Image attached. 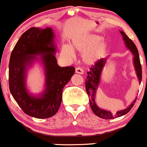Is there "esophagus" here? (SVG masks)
<instances>
[{
    "label": "esophagus",
    "mask_w": 147,
    "mask_h": 147,
    "mask_svg": "<svg viewBox=\"0 0 147 147\" xmlns=\"http://www.w3.org/2000/svg\"><path fill=\"white\" fill-rule=\"evenodd\" d=\"M76 74H83L84 71V70L82 68L77 67V68H76Z\"/></svg>",
    "instance_id": "obj_1"
}]
</instances>
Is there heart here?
Wrapping results in <instances>:
<instances>
[{
  "instance_id": "heart-1",
  "label": "heart",
  "mask_w": 147,
  "mask_h": 147,
  "mask_svg": "<svg viewBox=\"0 0 147 147\" xmlns=\"http://www.w3.org/2000/svg\"><path fill=\"white\" fill-rule=\"evenodd\" d=\"M72 48L83 53L84 61L88 65H93L105 55L108 44L102 40V37L95 34H86L75 37L72 40ZM68 46L63 48V53L68 58L74 57V52Z\"/></svg>"
}]
</instances>
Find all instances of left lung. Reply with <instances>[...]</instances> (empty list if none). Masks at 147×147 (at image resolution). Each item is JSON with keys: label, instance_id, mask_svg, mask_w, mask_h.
<instances>
[{"label": "left lung", "instance_id": "1", "mask_svg": "<svg viewBox=\"0 0 147 147\" xmlns=\"http://www.w3.org/2000/svg\"><path fill=\"white\" fill-rule=\"evenodd\" d=\"M120 32L122 34L123 39L125 46L134 55V67H135L136 71V75H137V77L139 79V83H141L142 78V71L137 47L135 45L134 42L123 31H120ZM106 61H107L106 58H101L100 61H97L94 65H92V66L89 68L90 71L87 72V76H86L85 86H86V93H87L88 96L90 98L89 99V103H90L91 108H92L93 113L96 115H97L100 118H103V119H113V118H118V117L123 116L124 115L127 114L131 110L134 105L135 104L136 97L135 100L131 102V104L127 108L118 111L116 113H111L109 110H103V109L100 108L97 105L95 102L96 92H97V88H98L99 84H100L102 71L103 68H104L105 65Z\"/></svg>", "mask_w": 147, "mask_h": 147}]
</instances>
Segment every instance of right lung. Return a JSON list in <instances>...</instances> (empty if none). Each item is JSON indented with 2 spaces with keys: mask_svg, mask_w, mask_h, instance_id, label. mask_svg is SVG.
I'll return each instance as SVG.
<instances>
[{
  "mask_svg": "<svg viewBox=\"0 0 147 147\" xmlns=\"http://www.w3.org/2000/svg\"><path fill=\"white\" fill-rule=\"evenodd\" d=\"M54 38L55 34L50 27L30 28L21 36L10 57V92L24 113L40 119L56 114L62 102L63 89L75 73L74 66L58 65L54 55L56 52ZM42 54L43 55L40 59L45 69L46 89L35 97L26 89V70L38 59L34 55Z\"/></svg>",
  "mask_w": 147,
  "mask_h": 147,
  "instance_id": "obj_1",
  "label": "right lung"
}]
</instances>
